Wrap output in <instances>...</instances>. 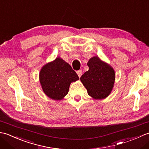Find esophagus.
Returning a JSON list of instances; mask_svg holds the SVG:
<instances>
[{
  "label": "esophagus",
  "instance_id": "1",
  "mask_svg": "<svg viewBox=\"0 0 149 149\" xmlns=\"http://www.w3.org/2000/svg\"><path fill=\"white\" fill-rule=\"evenodd\" d=\"M76 73H77V74L78 75V76H79V77H81V75H82V70H78V71H77L76 72Z\"/></svg>",
  "mask_w": 149,
  "mask_h": 149
}]
</instances>
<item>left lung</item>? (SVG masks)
<instances>
[{"label": "left lung", "mask_w": 149, "mask_h": 149, "mask_svg": "<svg viewBox=\"0 0 149 149\" xmlns=\"http://www.w3.org/2000/svg\"><path fill=\"white\" fill-rule=\"evenodd\" d=\"M87 65L89 70L81 77V81L90 97L97 100L105 99L109 96L114 86L115 71L97 56L90 58Z\"/></svg>", "instance_id": "1"}]
</instances>
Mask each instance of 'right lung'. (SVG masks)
Returning <instances> with one entry per match:
<instances>
[{
	"instance_id": "1",
	"label": "right lung",
	"mask_w": 149,
	"mask_h": 149,
	"mask_svg": "<svg viewBox=\"0 0 149 149\" xmlns=\"http://www.w3.org/2000/svg\"><path fill=\"white\" fill-rule=\"evenodd\" d=\"M39 79L46 95L59 100L68 94L71 83L79 80V77L68 63L58 57L43 66Z\"/></svg>"
}]
</instances>
